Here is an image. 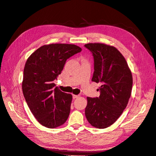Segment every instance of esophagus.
<instances>
[{
	"label": "esophagus",
	"mask_w": 156,
	"mask_h": 156,
	"mask_svg": "<svg viewBox=\"0 0 156 156\" xmlns=\"http://www.w3.org/2000/svg\"><path fill=\"white\" fill-rule=\"evenodd\" d=\"M79 98V95H74V94H73V99H76Z\"/></svg>",
	"instance_id": "1"
}]
</instances>
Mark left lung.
Returning a JSON list of instances; mask_svg holds the SVG:
<instances>
[{
    "label": "left lung",
    "mask_w": 156,
    "mask_h": 156,
    "mask_svg": "<svg viewBox=\"0 0 156 156\" xmlns=\"http://www.w3.org/2000/svg\"><path fill=\"white\" fill-rule=\"evenodd\" d=\"M84 47L94 56L92 81L101 83L100 96L87 97L85 116L93 127L106 128L115 123L128 103L133 77L124 56L115 47L101 43Z\"/></svg>",
    "instance_id": "1"
}]
</instances>
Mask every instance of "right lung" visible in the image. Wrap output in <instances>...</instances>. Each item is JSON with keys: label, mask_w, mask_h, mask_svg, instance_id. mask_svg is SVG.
<instances>
[{"label": "right lung", "mask_w": 156, "mask_h": 156, "mask_svg": "<svg viewBox=\"0 0 156 156\" xmlns=\"http://www.w3.org/2000/svg\"><path fill=\"white\" fill-rule=\"evenodd\" d=\"M73 44H52L40 47L28 58L23 71L22 90L37 122L48 128L64 124L70 112L72 95L55 87L68 58L81 51Z\"/></svg>", "instance_id": "right-lung-1"}]
</instances>
